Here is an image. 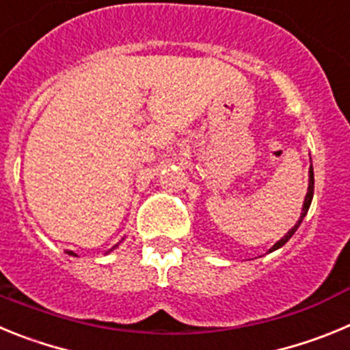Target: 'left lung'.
Instances as JSON below:
<instances>
[{
  "label": "left lung",
  "instance_id": "obj_1",
  "mask_svg": "<svg viewBox=\"0 0 350 350\" xmlns=\"http://www.w3.org/2000/svg\"><path fill=\"white\" fill-rule=\"evenodd\" d=\"M312 198H314V168H312L310 166V170H308V193H307V196H305V202H303V208H301V215H299V219H298V222H296L295 226H293V228H291L289 231H287L286 234H284L282 238H280L279 242L275 243L273 247H271L270 250H268V252H273V250H277V249H280V247L282 245H286V242H289V238L293 237V234L296 233V230H298L299 228V224H301V221H303V217H305V215H307V212H308V208H310V203H312Z\"/></svg>",
  "mask_w": 350,
  "mask_h": 350
}]
</instances>
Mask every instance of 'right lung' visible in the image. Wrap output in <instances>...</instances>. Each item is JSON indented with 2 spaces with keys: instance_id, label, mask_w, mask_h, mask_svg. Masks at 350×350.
I'll use <instances>...</instances> for the list:
<instances>
[{
  "instance_id": "add662e5",
  "label": "right lung",
  "mask_w": 350,
  "mask_h": 350,
  "mask_svg": "<svg viewBox=\"0 0 350 350\" xmlns=\"http://www.w3.org/2000/svg\"><path fill=\"white\" fill-rule=\"evenodd\" d=\"M117 247V245H116ZM116 247H113V249H116ZM66 252H68V254H71V256H77V254H73V252H71V250H66Z\"/></svg>"
}]
</instances>
